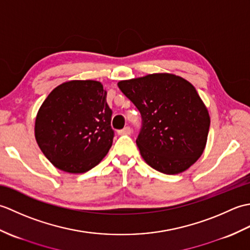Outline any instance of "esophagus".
I'll return each instance as SVG.
<instances>
[{
  "instance_id": "34e87169",
  "label": "esophagus",
  "mask_w": 250,
  "mask_h": 250,
  "mask_svg": "<svg viewBox=\"0 0 250 250\" xmlns=\"http://www.w3.org/2000/svg\"><path fill=\"white\" fill-rule=\"evenodd\" d=\"M118 134L119 135H130L131 134V129L129 128V126H125V129L118 131Z\"/></svg>"
}]
</instances>
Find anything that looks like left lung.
I'll use <instances>...</instances> for the list:
<instances>
[{"instance_id":"1","label":"left lung","mask_w":250,"mask_h":250,"mask_svg":"<svg viewBox=\"0 0 250 250\" xmlns=\"http://www.w3.org/2000/svg\"><path fill=\"white\" fill-rule=\"evenodd\" d=\"M118 87L142 115L136 139L141 156L156 171L174 175L203 153L210 118L195 88L168 73L121 81Z\"/></svg>"}]
</instances>
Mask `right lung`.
I'll return each instance as SVG.
<instances>
[{
    "instance_id": "1",
    "label": "right lung",
    "mask_w": 250,
    "mask_h": 250,
    "mask_svg": "<svg viewBox=\"0 0 250 250\" xmlns=\"http://www.w3.org/2000/svg\"><path fill=\"white\" fill-rule=\"evenodd\" d=\"M107 92L97 81H70L56 87L37 111L35 140L45 157L67 173L94 167L113 144Z\"/></svg>"
}]
</instances>
